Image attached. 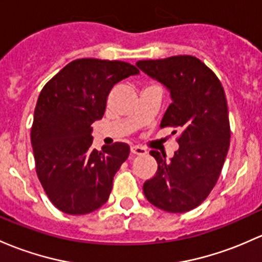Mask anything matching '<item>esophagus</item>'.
I'll use <instances>...</instances> for the list:
<instances>
[{"mask_svg": "<svg viewBox=\"0 0 262 262\" xmlns=\"http://www.w3.org/2000/svg\"><path fill=\"white\" fill-rule=\"evenodd\" d=\"M130 150H132V153L137 154V156H145V154H147V149L143 147H140V145H132Z\"/></svg>", "mask_w": 262, "mask_h": 262, "instance_id": "1", "label": "esophagus"}]
</instances>
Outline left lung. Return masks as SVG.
Returning a JSON list of instances; mask_svg holds the SVG:
<instances>
[{"label": "left lung", "instance_id": "1", "mask_svg": "<svg viewBox=\"0 0 262 262\" xmlns=\"http://www.w3.org/2000/svg\"><path fill=\"white\" fill-rule=\"evenodd\" d=\"M137 66L170 93L172 103L161 128H182L177 139L180 148L170 161L157 150L150 152L158 169L144 182L143 192L152 205L163 211H191L213 189L230 147L225 90L216 74L191 55L140 60Z\"/></svg>", "mask_w": 262, "mask_h": 262}]
</instances>
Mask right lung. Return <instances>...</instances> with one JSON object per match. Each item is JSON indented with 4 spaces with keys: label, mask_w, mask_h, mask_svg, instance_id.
<instances>
[{
    "label": "right lung",
    "mask_w": 262,
    "mask_h": 262,
    "mask_svg": "<svg viewBox=\"0 0 262 262\" xmlns=\"http://www.w3.org/2000/svg\"><path fill=\"white\" fill-rule=\"evenodd\" d=\"M137 74L138 69L128 62L78 59L41 90L31 144L38 180L60 211L86 214L108 201L113 178L130 148L117 142L93 149L92 124L103 118L112 88Z\"/></svg>",
    "instance_id": "add662e5"
}]
</instances>
